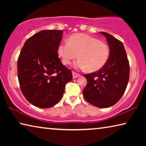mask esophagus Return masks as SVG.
<instances>
[{"label":"esophagus","instance_id":"esophagus-1","mask_svg":"<svg viewBox=\"0 0 146 146\" xmlns=\"http://www.w3.org/2000/svg\"><path fill=\"white\" fill-rule=\"evenodd\" d=\"M72 74H73V78H78V77H79V76H80V75H79V74L76 73L75 72H73Z\"/></svg>","mask_w":146,"mask_h":146}]
</instances>
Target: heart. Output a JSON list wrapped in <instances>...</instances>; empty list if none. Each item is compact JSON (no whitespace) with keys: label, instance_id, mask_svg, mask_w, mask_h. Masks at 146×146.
Listing matches in <instances>:
<instances>
[{"label":"heart","instance_id":"b5f03b06","mask_svg":"<svg viewBox=\"0 0 146 146\" xmlns=\"http://www.w3.org/2000/svg\"><path fill=\"white\" fill-rule=\"evenodd\" d=\"M58 55L64 65H69L78 58L75 67L82 70L95 72L106 65L110 57V49L104 42L84 33L74 34L68 41L58 47Z\"/></svg>","mask_w":146,"mask_h":146}]
</instances>
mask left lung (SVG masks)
Returning a JSON list of instances; mask_svg holds the SVG:
<instances>
[{"label": "left lung", "instance_id": "8db88e82", "mask_svg": "<svg viewBox=\"0 0 146 146\" xmlns=\"http://www.w3.org/2000/svg\"><path fill=\"white\" fill-rule=\"evenodd\" d=\"M107 39L110 57L104 67L97 72L85 74L87 86L84 89L85 100L100 108L115 105L127 88L129 64L122 42L106 32H100Z\"/></svg>", "mask_w": 146, "mask_h": 146}]
</instances>
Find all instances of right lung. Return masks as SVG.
<instances>
[{
	"mask_svg": "<svg viewBox=\"0 0 146 146\" xmlns=\"http://www.w3.org/2000/svg\"><path fill=\"white\" fill-rule=\"evenodd\" d=\"M61 30H42L25 43L17 61V73L22 93L31 104L49 108L64 95L72 73L62 64L57 49L62 38Z\"/></svg>",
	"mask_w": 146,
	"mask_h": 146,
	"instance_id": "obj_1",
	"label": "right lung"
}]
</instances>
